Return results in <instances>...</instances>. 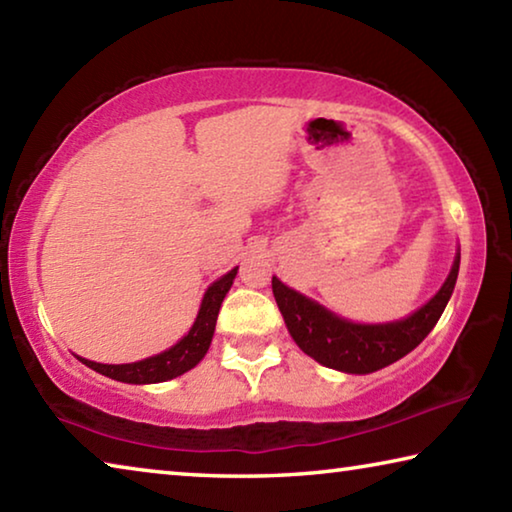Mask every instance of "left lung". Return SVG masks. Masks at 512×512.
Returning a JSON list of instances; mask_svg holds the SVG:
<instances>
[{
  "mask_svg": "<svg viewBox=\"0 0 512 512\" xmlns=\"http://www.w3.org/2000/svg\"><path fill=\"white\" fill-rule=\"evenodd\" d=\"M458 266H461V250L456 253L452 271L436 296L418 311H413L411 316L395 320V323H350L311 298L289 289L277 277H273V296L289 334L302 352L327 368L352 372V375H368V372L386 368L406 357L436 327L449 298H452Z\"/></svg>",
  "mask_w": 512,
  "mask_h": 512,
  "instance_id": "1",
  "label": "left lung"
}]
</instances>
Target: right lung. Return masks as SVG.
Segmentation results:
<instances>
[{"mask_svg":"<svg viewBox=\"0 0 512 512\" xmlns=\"http://www.w3.org/2000/svg\"><path fill=\"white\" fill-rule=\"evenodd\" d=\"M235 275H237V268H232L230 273L219 277V280L205 291L201 309H198V316L194 320L192 329H189V332L176 345H171L169 350L135 363H119V366H115V363L88 361L83 357H76V359L83 361L88 368L101 372V375L124 381V384H160V381L183 375V372L192 370L196 363L205 357V352L210 350L214 327H216V316H219L221 302L225 298V293L230 291Z\"/></svg>","mask_w":512,"mask_h":512,"instance_id":"add662e5","label":"right lung"}]
</instances>
